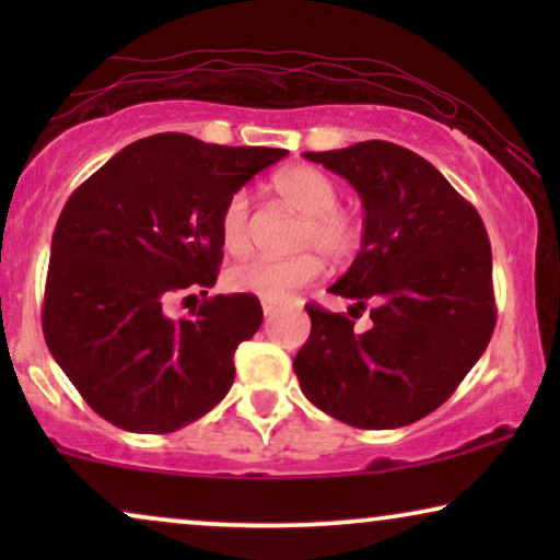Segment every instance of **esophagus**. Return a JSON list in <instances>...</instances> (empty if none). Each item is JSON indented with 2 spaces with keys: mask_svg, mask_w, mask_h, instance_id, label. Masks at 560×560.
<instances>
[{
  "mask_svg": "<svg viewBox=\"0 0 560 560\" xmlns=\"http://www.w3.org/2000/svg\"><path fill=\"white\" fill-rule=\"evenodd\" d=\"M280 308V301H272V298H262V311H265V318H270L275 311Z\"/></svg>",
  "mask_w": 560,
  "mask_h": 560,
  "instance_id": "obj_1",
  "label": "esophagus"
}]
</instances>
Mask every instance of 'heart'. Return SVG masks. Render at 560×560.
Masks as SVG:
<instances>
[{
  "instance_id": "obj_1",
  "label": "heart",
  "mask_w": 560,
  "mask_h": 560,
  "mask_svg": "<svg viewBox=\"0 0 560 560\" xmlns=\"http://www.w3.org/2000/svg\"><path fill=\"white\" fill-rule=\"evenodd\" d=\"M272 188L282 201L303 213L295 247L316 249L334 262H347L362 247L364 224L359 213L339 206L341 188L331 175L313 165H290L275 173ZM221 244L229 255H244L252 244V201L244 190L229 196L219 217ZM324 272V259L315 252H301L288 259L257 257L226 272V288L234 293L259 298L293 295L295 290L311 285Z\"/></svg>"
}]
</instances>
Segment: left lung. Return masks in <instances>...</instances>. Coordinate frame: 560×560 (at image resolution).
Here are the masks:
<instances>
[{
	"instance_id": "left-lung-1",
	"label": "left lung",
	"mask_w": 560,
	"mask_h": 560,
	"mask_svg": "<svg viewBox=\"0 0 560 560\" xmlns=\"http://www.w3.org/2000/svg\"><path fill=\"white\" fill-rule=\"evenodd\" d=\"M364 203L362 249L334 295L370 305L372 328L316 303L293 370L303 395L341 423L385 431L441 408L485 354L497 324L492 247L477 209L395 142L305 152ZM362 316V313H359ZM357 318V316H354Z\"/></svg>"
}]
</instances>
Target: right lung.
Masks as SVG:
<instances>
[{
    "mask_svg": "<svg viewBox=\"0 0 560 560\" xmlns=\"http://www.w3.org/2000/svg\"><path fill=\"white\" fill-rule=\"evenodd\" d=\"M285 155L152 135L68 198L52 232L43 334L104 420L132 433H173L229 393L234 351L262 324L257 298H206L180 320L165 316V305L190 290L206 295L217 282L221 209Z\"/></svg>",
    "mask_w": 560,
    "mask_h": 560,
    "instance_id": "add662e5",
    "label": "right lung"
}]
</instances>
